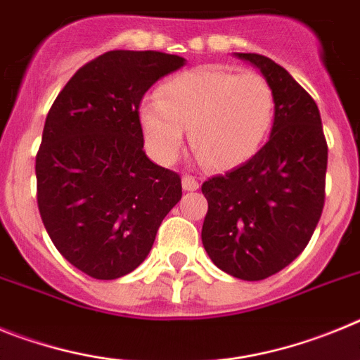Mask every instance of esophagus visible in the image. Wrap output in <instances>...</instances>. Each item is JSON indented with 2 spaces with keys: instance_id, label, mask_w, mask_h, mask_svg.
<instances>
[{
  "instance_id": "obj_1",
  "label": "esophagus",
  "mask_w": 360,
  "mask_h": 360,
  "mask_svg": "<svg viewBox=\"0 0 360 360\" xmlns=\"http://www.w3.org/2000/svg\"><path fill=\"white\" fill-rule=\"evenodd\" d=\"M182 186L186 191H196L200 187L198 180L193 174H184L182 176Z\"/></svg>"
}]
</instances>
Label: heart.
Instances as JSON below:
<instances>
[{
    "mask_svg": "<svg viewBox=\"0 0 360 360\" xmlns=\"http://www.w3.org/2000/svg\"><path fill=\"white\" fill-rule=\"evenodd\" d=\"M276 119V94L263 75L227 66H202L164 82L158 98L141 106L149 153L173 164L184 129L196 157L209 167L229 169L256 155Z\"/></svg>",
    "mask_w": 360,
    "mask_h": 360,
    "instance_id": "heart-1",
    "label": "heart"
}]
</instances>
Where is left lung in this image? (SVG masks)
I'll return each instance as SVG.
<instances>
[{"label": "left lung", "instance_id": "8db88e82", "mask_svg": "<svg viewBox=\"0 0 360 360\" xmlns=\"http://www.w3.org/2000/svg\"><path fill=\"white\" fill-rule=\"evenodd\" d=\"M250 61L276 94L270 139L252 158L203 182L209 209L202 243L218 269L259 281L290 265L324 207L328 146L319 108L287 70L259 53Z\"/></svg>", "mask_w": 360, "mask_h": 360}]
</instances>
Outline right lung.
Listing matches in <instances>:
<instances>
[{"label":"right lung","instance_id":"right-lung-1","mask_svg":"<svg viewBox=\"0 0 360 360\" xmlns=\"http://www.w3.org/2000/svg\"><path fill=\"white\" fill-rule=\"evenodd\" d=\"M171 53L111 50L86 63L57 95L36 157L37 207L56 249L95 279L141 265L182 178L144 151L142 97L182 68Z\"/></svg>","mask_w":360,"mask_h":360}]
</instances>
